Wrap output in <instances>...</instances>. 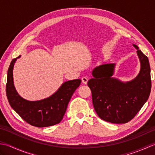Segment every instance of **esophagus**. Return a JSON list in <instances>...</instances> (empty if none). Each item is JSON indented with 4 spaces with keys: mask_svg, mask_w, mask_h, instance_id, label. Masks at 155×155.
Listing matches in <instances>:
<instances>
[{
    "mask_svg": "<svg viewBox=\"0 0 155 155\" xmlns=\"http://www.w3.org/2000/svg\"><path fill=\"white\" fill-rule=\"evenodd\" d=\"M82 83H83L84 84H87V82H88V79L87 77H83L82 78Z\"/></svg>",
    "mask_w": 155,
    "mask_h": 155,
    "instance_id": "esophagus-1",
    "label": "esophagus"
}]
</instances>
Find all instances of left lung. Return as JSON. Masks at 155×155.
<instances>
[{
  "instance_id": "obj_1",
  "label": "left lung",
  "mask_w": 155,
  "mask_h": 155,
  "mask_svg": "<svg viewBox=\"0 0 155 155\" xmlns=\"http://www.w3.org/2000/svg\"><path fill=\"white\" fill-rule=\"evenodd\" d=\"M140 71L133 81L123 83L112 77L115 64H104L92 71L93 78L88 82L93 104L102 120L114 124L127 123L135 117L149 98L151 90L149 59L137 45Z\"/></svg>"
}]
</instances>
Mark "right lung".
Wrapping results in <instances>:
<instances>
[{
	"label": "right lung",
	"instance_id": "right-lung-1",
	"mask_svg": "<svg viewBox=\"0 0 155 155\" xmlns=\"http://www.w3.org/2000/svg\"><path fill=\"white\" fill-rule=\"evenodd\" d=\"M16 61V58L13 59L9 66L6 85V97L11 107L23 120L34 127H47L60 123L81 80L65 82L51 97L41 101H29L20 96L14 86L12 70Z\"/></svg>",
	"mask_w": 155,
	"mask_h": 155
}]
</instances>
